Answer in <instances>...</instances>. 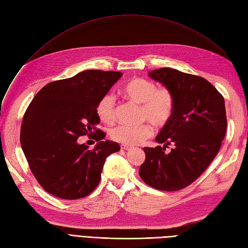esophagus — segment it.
Masks as SVG:
<instances>
[{"label": "esophagus", "instance_id": "34e87169", "mask_svg": "<svg viewBox=\"0 0 248 248\" xmlns=\"http://www.w3.org/2000/svg\"><path fill=\"white\" fill-rule=\"evenodd\" d=\"M121 149H122V150H125V151H127V150L130 149V147H129L128 145H122V146H121Z\"/></svg>", "mask_w": 248, "mask_h": 248}]
</instances>
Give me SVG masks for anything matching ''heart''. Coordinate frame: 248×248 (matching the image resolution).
<instances>
[{
	"instance_id": "b5f03b06",
	"label": "heart",
	"mask_w": 248,
	"mask_h": 248,
	"mask_svg": "<svg viewBox=\"0 0 248 248\" xmlns=\"http://www.w3.org/2000/svg\"><path fill=\"white\" fill-rule=\"evenodd\" d=\"M124 98L140 103V120H148L156 127L167 125L176 108V97L168 87H157L155 82L144 78H134L120 89ZM96 114L104 124L114 123L116 119V97L112 93L103 95L96 106ZM149 122V123H150ZM147 121L140 124H119L109 130L110 138L124 145H138L154 132Z\"/></svg>"
}]
</instances>
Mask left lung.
Instances as JSON below:
<instances>
[{"label": "left lung", "mask_w": 248, "mask_h": 248, "mask_svg": "<svg viewBox=\"0 0 248 248\" xmlns=\"http://www.w3.org/2000/svg\"><path fill=\"white\" fill-rule=\"evenodd\" d=\"M149 76L174 92L176 108L156 137L164 146L144 148L139 174L155 189L180 190L196 181L219 151L227 131L224 99L211 82L193 74L160 68ZM170 144L174 148L166 153Z\"/></svg>", "instance_id": "left-lung-1"}]
</instances>
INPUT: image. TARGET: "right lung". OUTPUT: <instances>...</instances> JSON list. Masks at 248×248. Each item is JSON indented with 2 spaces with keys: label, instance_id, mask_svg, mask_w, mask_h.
I'll return each instance as SVG.
<instances>
[{
  "label": "right lung",
  "instance_id": "add662e5",
  "mask_svg": "<svg viewBox=\"0 0 248 248\" xmlns=\"http://www.w3.org/2000/svg\"><path fill=\"white\" fill-rule=\"evenodd\" d=\"M122 77L118 71L86 70L44 86L22 118L20 144L30 170L42 188L57 198L78 200L100 182L107 157L118 152L115 141L102 140L96 106ZM88 135L93 149L79 145Z\"/></svg>",
  "mask_w": 248,
  "mask_h": 248
}]
</instances>
